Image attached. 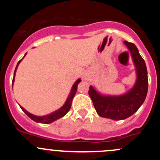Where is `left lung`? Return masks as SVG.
I'll return each instance as SVG.
<instances>
[{"label": "left lung", "mask_w": 160, "mask_h": 160, "mask_svg": "<svg viewBox=\"0 0 160 160\" xmlns=\"http://www.w3.org/2000/svg\"><path fill=\"white\" fill-rule=\"evenodd\" d=\"M129 49L137 72V80L129 92L121 96H102L90 87L89 95L98 115L114 120H122L131 116L141 107L148 90V70L145 62L135 44L124 41Z\"/></svg>", "instance_id": "8db88e82"}]
</instances>
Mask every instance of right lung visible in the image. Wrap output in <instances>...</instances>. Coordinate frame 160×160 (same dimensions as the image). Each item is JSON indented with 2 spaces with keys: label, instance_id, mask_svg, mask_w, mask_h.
Returning a JSON list of instances; mask_svg holds the SVG:
<instances>
[{
  "label": "right lung",
  "instance_id": "right-lung-1",
  "mask_svg": "<svg viewBox=\"0 0 160 160\" xmlns=\"http://www.w3.org/2000/svg\"><path fill=\"white\" fill-rule=\"evenodd\" d=\"M21 61L22 60H20L19 62H18V65H17V66H16V69H15V71H14V75H13V78H12V82H13V81H14V77H15V73H16L17 68H18V64L21 62ZM80 82H81V79H78L77 81L75 82V83L73 84V87H72V89H71V91H70V94H69V97H68L67 100H66V103L64 104V106H63L62 108L59 109V110H58V111H54V112L51 113V114H48V115H46V116H35V115H33V114H31L30 113L28 112L27 111H25L23 107H21V108H22V111H23L26 114V115H27L28 117H29L31 119L33 120V121H35V122H41V123H46V124L50 123V122H53V121H55V120H57V119H58V118L63 117L65 114L68 112V111H70V107H71L72 100H73V96H74L76 91H77L78 85V83Z\"/></svg>",
  "mask_w": 160,
  "mask_h": 160
}]
</instances>
